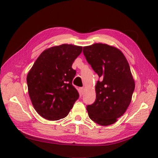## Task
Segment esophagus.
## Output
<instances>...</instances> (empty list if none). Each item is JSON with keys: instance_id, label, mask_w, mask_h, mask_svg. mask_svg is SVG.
<instances>
[{"instance_id": "1", "label": "esophagus", "mask_w": 158, "mask_h": 158, "mask_svg": "<svg viewBox=\"0 0 158 158\" xmlns=\"http://www.w3.org/2000/svg\"><path fill=\"white\" fill-rule=\"evenodd\" d=\"M80 94H84V87H82V88H80Z\"/></svg>"}]
</instances>
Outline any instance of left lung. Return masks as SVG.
<instances>
[{"instance_id":"8db88e82","label":"left lung","mask_w":158,"mask_h":158,"mask_svg":"<svg viewBox=\"0 0 158 158\" xmlns=\"http://www.w3.org/2000/svg\"><path fill=\"white\" fill-rule=\"evenodd\" d=\"M88 63L99 76L96 99L86 109L89 117L100 125L114 123L125 113L135 88L130 66L123 52L107 44L83 47Z\"/></svg>"}]
</instances>
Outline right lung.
I'll list each match as a JSON object with an SVG mask.
<instances>
[{"label": "right lung", "mask_w": 158, "mask_h": 158, "mask_svg": "<svg viewBox=\"0 0 158 158\" xmlns=\"http://www.w3.org/2000/svg\"><path fill=\"white\" fill-rule=\"evenodd\" d=\"M82 50V47L68 44L51 47L39 56L28 73V93L42 117L49 121L64 118L78 99L72 83L76 74L72 65Z\"/></svg>", "instance_id": "right-lung-1"}]
</instances>
